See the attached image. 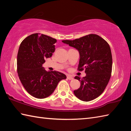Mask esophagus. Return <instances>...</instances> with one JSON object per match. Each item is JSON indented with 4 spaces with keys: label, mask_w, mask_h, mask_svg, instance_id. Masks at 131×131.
I'll list each match as a JSON object with an SVG mask.
<instances>
[{
    "label": "esophagus",
    "mask_w": 131,
    "mask_h": 131,
    "mask_svg": "<svg viewBox=\"0 0 131 131\" xmlns=\"http://www.w3.org/2000/svg\"><path fill=\"white\" fill-rule=\"evenodd\" d=\"M67 78L69 80H73L74 79L73 77H72L71 75H67Z\"/></svg>",
    "instance_id": "34e87169"
}]
</instances>
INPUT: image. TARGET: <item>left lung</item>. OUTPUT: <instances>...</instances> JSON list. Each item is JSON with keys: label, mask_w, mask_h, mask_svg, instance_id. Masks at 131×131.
Instances as JSON below:
<instances>
[{"label": "left lung", "mask_w": 131, "mask_h": 131, "mask_svg": "<svg viewBox=\"0 0 131 131\" xmlns=\"http://www.w3.org/2000/svg\"><path fill=\"white\" fill-rule=\"evenodd\" d=\"M63 43L78 50L80 54L78 71L85 69L86 76L75 79L81 82L74 94L83 101L96 99L103 93L110 79L112 71V54L110 47L104 39L96 34H89Z\"/></svg>", "instance_id": "obj_1"}]
</instances>
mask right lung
Listing matches in <instances>:
<instances>
[{
    "instance_id": "obj_1",
    "label": "right lung",
    "mask_w": 131,
    "mask_h": 131,
    "mask_svg": "<svg viewBox=\"0 0 131 131\" xmlns=\"http://www.w3.org/2000/svg\"><path fill=\"white\" fill-rule=\"evenodd\" d=\"M56 39L39 33L24 39L19 47L17 60V73L24 87L37 99H44L53 92L65 74L57 71H47L42 67L46 59L55 51Z\"/></svg>"
}]
</instances>
